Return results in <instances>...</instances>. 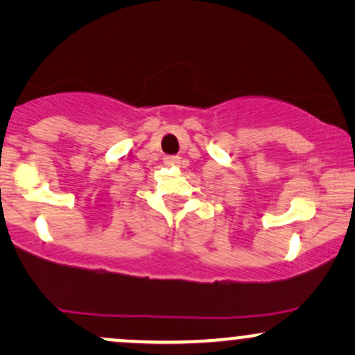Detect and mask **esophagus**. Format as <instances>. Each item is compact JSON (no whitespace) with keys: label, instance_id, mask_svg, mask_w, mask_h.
Segmentation results:
<instances>
[{"label":"esophagus","instance_id":"obj_1","mask_svg":"<svg viewBox=\"0 0 355 355\" xmlns=\"http://www.w3.org/2000/svg\"><path fill=\"white\" fill-rule=\"evenodd\" d=\"M164 160H165L166 165H180L182 164L180 157H165Z\"/></svg>","mask_w":355,"mask_h":355}]
</instances>
